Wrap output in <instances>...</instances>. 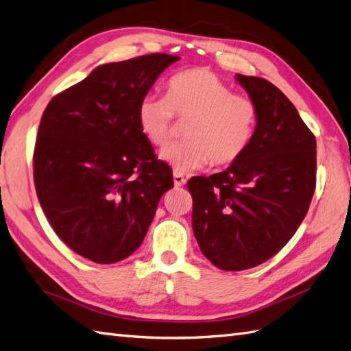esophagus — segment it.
<instances>
[{"label": "esophagus", "mask_w": 351, "mask_h": 351, "mask_svg": "<svg viewBox=\"0 0 351 351\" xmlns=\"http://www.w3.org/2000/svg\"><path fill=\"white\" fill-rule=\"evenodd\" d=\"M173 178H174V184H176L177 187H182V186L186 184V178H184L183 174L174 173V174H173Z\"/></svg>", "instance_id": "34e87169"}]
</instances>
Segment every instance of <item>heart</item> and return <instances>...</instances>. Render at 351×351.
Wrapping results in <instances>:
<instances>
[{"mask_svg":"<svg viewBox=\"0 0 351 351\" xmlns=\"http://www.w3.org/2000/svg\"><path fill=\"white\" fill-rule=\"evenodd\" d=\"M176 117L189 121L187 140L168 147L162 159L176 173H193L210 164L232 165L250 149L258 124L254 100L234 94L229 85L205 68L173 75L165 97L145 96L137 106V124L150 145L165 147L173 137Z\"/></svg>","mask_w":351,"mask_h":351,"instance_id":"1","label":"heart"}]
</instances>
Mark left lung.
Wrapping results in <instances>:
<instances>
[{"label":"left lung","instance_id":"1","mask_svg":"<svg viewBox=\"0 0 351 351\" xmlns=\"http://www.w3.org/2000/svg\"><path fill=\"white\" fill-rule=\"evenodd\" d=\"M236 80L258 109L252 143L226 171L187 182L199 248L227 271L278 254L304 220L316 187V138L295 106L266 80Z\"/></svg>","mask_w":351,"mask_h":351}]
</instances>
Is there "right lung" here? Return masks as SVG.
I'll use <instances>...</instances> for the list:
<instances>
[{"label": "right lung", "instance_id": "1", "mask_svg": "<svg viewBox=\"0 0 351 351\" xmlns=\"http://www.w3.org/2000/svg\"><path fill=\"white\" fill-rule=\"evenodd\" d=\"M171 54L106 63L54 96L38 128L34 180L59 238L99 264L124 260L143 242L159 199L174 187L137 124V106Z\"/></svg>", "mask_w": 351, "mask_h": 351}]
</instances>
